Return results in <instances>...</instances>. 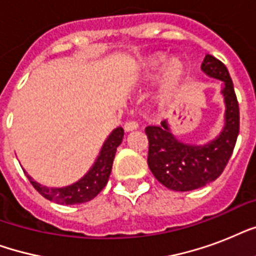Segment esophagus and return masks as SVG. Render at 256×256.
I'll return each mask as SVG.
<instances>
[{"label": "esophagus", "mask_w": 256, "mask_h": 256, "mask_svg": "<svg viewBox=\"0 0 256 256\" xmlns=\"http://www.w3.org/2000/svg\"><path fill=\"white\" fill-rule=\"evenodd\" d=\"M136 128H138V124H136V120H128V122L124 124V130L126 132H134Z\"/></svg>", "instance_id": "esophagus-1"}]
</instances>
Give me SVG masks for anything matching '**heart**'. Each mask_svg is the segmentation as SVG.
Listing matches in <instances>:
<instances>
[{
  "instance_id": "obj_1",
  "label": "heart",
  "mask_w": 256,
  "mask_h": 256,
  "mask_svg": "<svg viewBox=\"0 0 256 256\" xmlns=\"http://www.w3.org/2000/svg\"><path fill=\"white\" fill-rule=\"evenodd\" d=\"M164 68V77H162V84H160V96L168 98L172 92L179 88V85L182 84L183 77H184V68L178 60H171L168 61V58L166 54L156 53L148 58V61L144 64V77L146 80H154L158 76L160 70Z\"/></svg>"
}]
</instances>
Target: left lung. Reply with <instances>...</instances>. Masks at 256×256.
Masks as SVG:
<instances>
[{"instance_id": "left-lung-1", "label": "left lung", "mask_w": 256, "mask_h": 256, "mask_svg": "<svg viewBox=\"0 0 256 256\" xmlns=\"http://www.w3.org/2000/svg\"><path fill=\"white\" fill-rule=\"evenodd\" d=\"M200 69L222 82L224 124L222 132L207 144H186L172 134L168 120L160 126H148V164L164 186L174 191H191L214 182L230 160L239 134V104L228 70L207 54Z\"/></svg>"}]
</instances>
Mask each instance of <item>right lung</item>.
<instances>
[{
    "label": "right lung",
    "instance_id": "right-lung-1",
    "mask_svg": "<svg viewBox=\"0 0 256 256\" xmlns=\"http://www.w3.org/2000/svg\"><path fill=\"white\" fill-rule=\"evenodd\" d=\"M124 128H114L110 136L102 144L100 154L96 156V162L92 164L90 170L86 172L77 182L72 183L65 187H48L42 186L41 183L36 182L30 175H26L34 188L52 202L60 204H78L85 203L96 198L102 188L106 186L110 172H112V160L116 156V148L122 144L124 140Z\"/></svg>",
    "mask_w": 256,
    "mask_h": 256
}]
</instances>
